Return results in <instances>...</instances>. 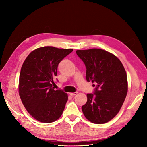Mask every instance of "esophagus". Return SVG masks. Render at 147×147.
I'll return each mask as SVG.
<instances>
[{"label":"esophagus","mask_w":147,"mask_h":147,"mask_svg":"<svg viewBox=\"0 0 147 147\" xmlns=\"http://www.w3.org/2000/svg\"><path fill=\"white\" fill-rule=\"evenodd\" d=\"M77 92H74V93H70V95H71V96H74V95H76V94H77Z\"/></svg>","instance_id":"esophagus-1"}]
</instances>
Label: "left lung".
Masks as SVG:
<instances>
[{"mask_svg": "<svg viewBox=\"0 0 147 147\" xmlns=\"http://www.w3.org/2000/svg\"><path fill=\"white\" fill-rule=\"evenodd\" d=\"M76 54L85 64L86 78L96 84L93 93L82 106L84 115L91 123L104 124L111 120L123 104L128 92L127 75L121 61L100 49L78 50Z\"/></svg>", "mask_w": 147, "mask_h": 147, "instance_id": "1", "label": "left lung"}]
</instances>
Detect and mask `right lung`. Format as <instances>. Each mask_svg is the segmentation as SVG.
<instances>
[{"label": "right lung", "instance_id": "1", "mask_svg": "<svg viewBox=\"0 0 147 147\" xmlns=\"http://www.w3.org/2000/svg\"><path fill=\"white\" fill-rule=\"evenodd\" d=\"M73 51L41 47L24 61L19 76V96L28 112L38 121L53 123L63 113L67 94L61 89L55 91L53 86L59 62Z\"/></svg>", "mask_w": 147, "mask_h": 147}]
</instances>
